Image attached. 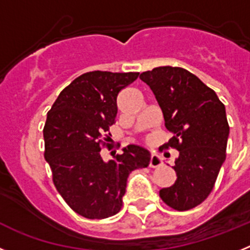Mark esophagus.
Instances as JSON below:
<instances>
[{
    "instance_id": "esophagus-1",
    "label": "esophagus",
    "mask_w": 250,
    "mask_h": 250,
    "mask_svg": "<svg viewBox=\"0 0 250 250\" xmlns=\"http://www.w3.org/2000/svg\"><path fill=\"white\" fill-rule=\"evenodd\" d=\"M161 164H163V160H161L160 156H159L158 154H155V152H152L151 156H150L149 167H160Z\"/></svg>"
}]
</instances>
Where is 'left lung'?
I'll return each mask as SVG.
<instances>
[{
	"label": "left lung",
	"mask_w": 250,
	"mask_h": 250,
	"mask_svg": "<svg viewBox=\"0 0 250 250\" xmlns=\"http://www.w3.org/2000/svg\"><path fill=\"white\" fill-rule=\"evenodd\" d=\"M155 95L173 138L161 149L179 151L176 180L163 188V202L184 211L202 204L213 190L225 160L229 125L225 106L214 90L182 67L161 66L140 75Z\"/></svg>",
	"instance_id": "obj_1"
}]
</instances>
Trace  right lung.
I'll use <instances>...</instances> for the list:
<instances>
[{
    "mask_svg": "<svg viewBox=\"0 0 250 250\" xmlns=\"http://www.w3.org/2000/svg\"><path fill=\"white\" fill-rule=\"evenodd\" d=\"M139 72L91 71L76 77L60 92L47 112L45 160L60 195L75 213L105 219L119 213L132 170L146 167L150 152L138 145L124 147L107 163L101 158L104 132L115 123L119 92Z\"/></svg>",
    "mask_w": 250,
    "mask_h": 250,
    "instance_id": "obj_1",
    "label": "right lung"
}]
</instances>
